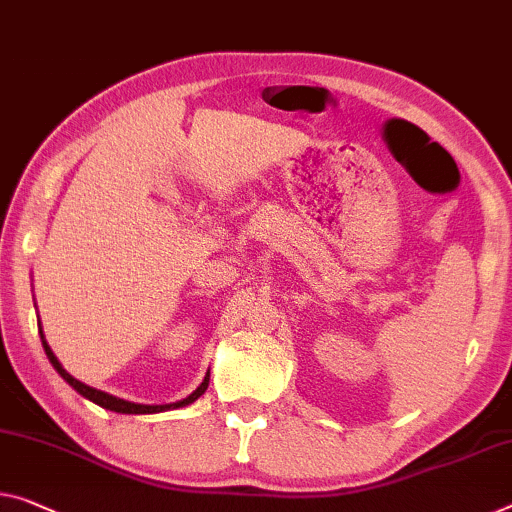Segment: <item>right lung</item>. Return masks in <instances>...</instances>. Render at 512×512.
<instances>
[{"mask_svg":"<svg viewBox=\"0 0 512 512\" xmlns=\"http://www.w3.org/2000/svg\"><path fill=\"white\" fill-rule=\"evenodd\" d=\"M38 334H41V341H43V350L47 359H50V364L54 366V371H57L64 380L73 387L80 396H84L86 400H91V403H96L100 407H105V410L109 412H119V414H157V412H167V410H178V407H187L190 403H194V400H199L203 393H206L208 389V382H210V371L206 373V377H203V382L196 387L190 396L183 398V400H176V403H169V405H144V403H132V400H123V398H116L112 396V393L107 391H100V389H93L89 387V384H84L80 380H75L73 375H70L64 366H61V361L54 357V352L50 345H47L45 341V334L41 329V320H38Z\"/></svg>","mask_w":512,"mask_h":512,"instance_id":"obj_1","label":"right lung"}]
</instances>
